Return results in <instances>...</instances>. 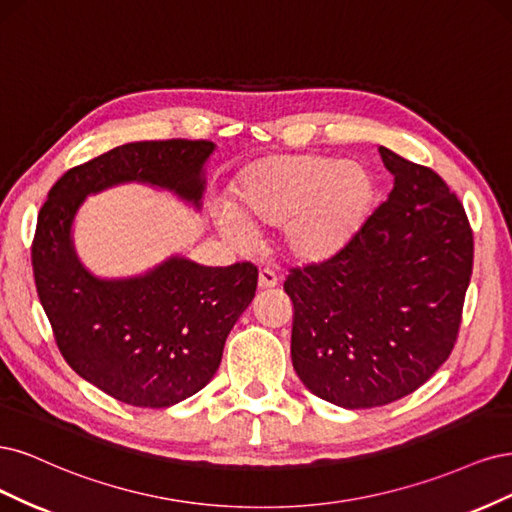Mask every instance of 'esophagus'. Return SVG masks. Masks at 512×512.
<instances>
[{
  "instance_id": "34e87169",
  "label": "esophagus",
  "mask_w": 512,
  "mask_h": 512,
  "mask_svg": "<svg viewBox=\"0 0 512 512\" xmlns=\"http://www.w3.org/2000/svg\"><path fill=\"white\" fill-rule=\"evenodd\" d=\"M276 285H278V276L272 270L268 268L259 270V289H272Z\"/></svg>"
}]
</instances>
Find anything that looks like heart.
Returning <instances> with one entry per match:
<instances>
[{
  "instance_id": "1",
  "label": "heart",
  "mask_w": 512,
  "mask_h": 512,
  "mask_svg": "<svg viewBox=\"0 0 512 512\" xmlns=\"http://www.w3.org/2000/svg\"><path fill=\"white\" fill-rule=\"evenodd\" d=\"M376 200L372 174L355 161L276 155L257 161L234 187V208L217 210L221 234L249 246L253 227L285 225L293 259L321 263L349 249Z\"/></svg>"
}]
</instances>
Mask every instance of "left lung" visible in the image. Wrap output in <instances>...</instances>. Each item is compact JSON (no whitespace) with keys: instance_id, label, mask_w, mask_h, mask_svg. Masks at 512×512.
I'll return each instance as SVG.
<instances>
[{"instance_id":"8db88e82","label":"left lung","mask_w":512,"mask_h":512,"mask_svg":"<svg viewBox=\"0 0 512 512\" xmlns=\"http://www.w3.org/2000/svg\"><path fill=\"white\" fill-rule=\"evenodd\" d=\"M393 189L349 249L293 268L291 361L342 408L385 406L449 359L472 276L466 210L430 168L378 146Z\"/></svg>"}]
</instances>
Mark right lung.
Wrapping results in <instances>:
<instances>
[{"label": "right lung", "instance_id": "add662e5", "mask_svg": "<svg viewBox=\"0 0 512 512\" xmlns=\"http://www.w3.org/2000/svg\"><path fill=\"white\" fill-rule=\"evenodd\" d=\"M212 151L208 140L129 142L65 172L40 208L31 266L55 342L78 376L119 402L168 408L204 389L255 298L257 268L170 257L142 276L97 278L76 257L74 217L87 195L121 183L170 189L200 208Z\"/></svg>", "mask_w": 512, "mask_h": 512}]
</instances>
